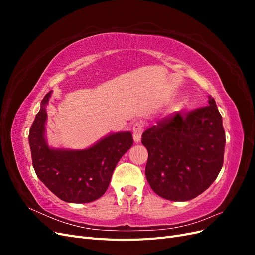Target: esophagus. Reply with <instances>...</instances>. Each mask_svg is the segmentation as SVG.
Here are the masks:
<instances>
[{
	"label": "esophagus",
	"mask_w": 255,
	"mask_h": 255,
	"mask_svg": "<svg viewBox=\"0 0 255 255\" xmlns=\"http://www.w3.org/2000/svg\"><path fill=\"white\" fill-rule=\"evenodd\" d=\"M133 138H134V141L135 142H139L140 141V138L143 132V125L141 121H136L134 125H133Z\"/></svg>",
	"instance_id": "1"
}]
</instances>
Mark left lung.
Wrapping results in <instances>:
<instances>
[{"label": "left lung", "mask_w": 255, "mask_h": 255, "mask_svg": "<svg viewBox=\"0 0 255 255\" xmlns=\"http://www.w3.org/2000/svg\"><path fill=\"white\" fill-rule=\"evenodd\" d=\"M149 153L145 177L153 191L171 201L201 195L218 176L226 133L214 98L186 114L176 113L142 134Z\"/></svg>", "instance_id": "obj_1"}]
</instances>
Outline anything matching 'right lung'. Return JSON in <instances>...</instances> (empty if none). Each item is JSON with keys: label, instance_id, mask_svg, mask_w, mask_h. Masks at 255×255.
Here are the masks:
<instances>
[{"label": "right lung", "instance_id": "right-lung-1", "mask_svg": "<svg viewBox=\"0 0 255 255\" xmlns=\"http://www.w3.org/2000/svg\"><path fill=\"white\" fill-rule=\"evenodd\" d=\"M52 91L44 96L29 129L33 167L39 180L54 195L69 203H88L102 197L116 165L133 145L130 132L113 133L90 148H50L45 139L47 107Z\"/></svg>", "mask_w": 255, "mask_h": 255}]
</instances>
